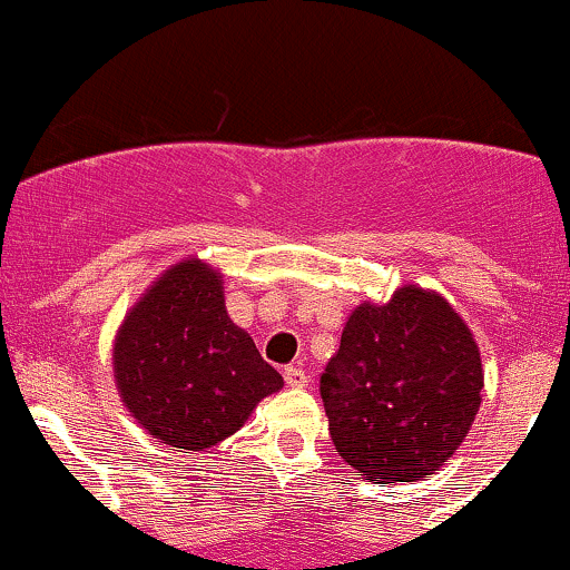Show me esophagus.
<instances>
[{"label":"esophagus","mask_w":570,"mask_h":570,"mask_svg":"<svg viewBox=\"0 0 570 570\" xmlns=\"http://www.w3.org/2000/svg\"><path fill=\"white\" fill-rule=\"evenodd\" d=\"M284 381L286 385H292V389H305L307 372L303 367H297V364H289V367H284Z\"/></svg>","instance_id":"34e87169"}]
</instances>
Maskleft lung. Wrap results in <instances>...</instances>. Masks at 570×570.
<instances>
[{
    "mask_svg": "<svg viewBox=\"0 0 570 570\" xmlns=\"http://www.w3.org/2000/svg\"><path fill=\"white\" fill-rule=\"evenodd\" d=\"M330 434L370 482L436 472L472 429L482 362L469 326L440 294L404 286L358 305L322 383Z\"/></svg>",
    "mask_w": 570,
    "mask_h": 570,
    "instance_id": "left-lung-1",
    "label": "left lung"
}]
</instances>
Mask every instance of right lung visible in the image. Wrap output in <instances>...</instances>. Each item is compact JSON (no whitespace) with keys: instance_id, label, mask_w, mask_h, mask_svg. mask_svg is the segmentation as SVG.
Instances as JSON below:
<instances>
[{"instance_id":"1","label":"right lung","mask_w":570,"mask_h":570,"mask_svg":"<svg viewBox=\"0 0 570 570\" xmlns=\"http://www.w3.org/2000/svg\"><path fill=\"white\" fill-rule=\"evenodd\" d=\"M122 402L155 440L212 448L244 426L284 381L254 340L230 322L222 278L198 259L163 273L115 340Z\"/></svg>"}]
</instances>
